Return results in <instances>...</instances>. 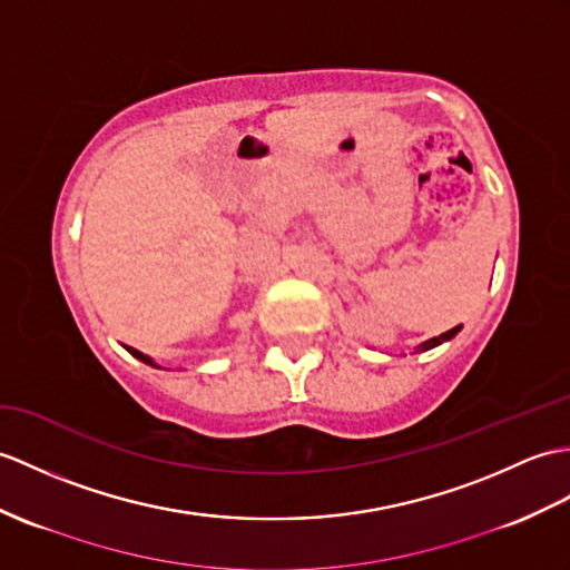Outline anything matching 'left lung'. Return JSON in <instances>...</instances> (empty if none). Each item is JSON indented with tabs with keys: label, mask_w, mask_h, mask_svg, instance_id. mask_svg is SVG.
Listing matches in <instances>:
<instances>
[{
	"label": "left lung",
	"mask_w": 570,
	"mask_h": 570,
	"mask_svg": "<svg viewBox=\"0 0 570 570\" xmlns=\"http://www.w3.org/2000/svg\"><path fill=\"white\" fill-rule=\"evenodd\" d=\"M459 330H461V325H456V327H452V330H446V333H442V335H436V337H430V340H425V342H420V345L415 347V352H428V350H432V347H440L442 342H449L452 337H456Z\"/></svg>",
	"instance_id": "8db88e82"
}]
</instances>
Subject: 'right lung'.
<instances>
[{
    "label": "right lung",
    "instance_id": "obj_1",
    "mask_svg": "<svg viewBox=\"0 0 570 570\" xmlns=\"http://www.w3.org/2000/svg\"><path fill=\"white\" fill-rule=\"evenodd\" d=\"M130 354H134L136 356V360H140L142 364H150V366H155V368H160V364H155V360H153V356H148V354H142V352H138V350H134V347H128V345H124Z\"/></svg>",
    "mask_w": 570,
    "mask_h": 570
}]
</instances>
